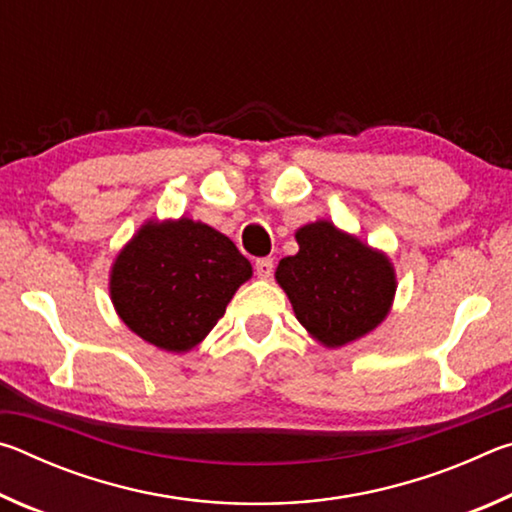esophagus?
I'll return each mask as SVG.
<instances>
[{
  "label": "esophagus",
  "instance_id": "obj_1",
  "mask_svg": "<svg viewBox=\"0 0 512 512\" xmlns=\"http://www.w3.org/2000/svg\"><path fill=\"white\" fill-rule=\"evenodd\" d=\"M255 271H257V277H262V280H268V277L273 275V259L271 257L257 259Z\"/></svg>",
  "mask_w": 512,
  "mask_h": 512
}]
</instances>
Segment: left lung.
<instances>
[{
    "label": "left lung",
    "instance_id": "8db88e82",
    "mask_svg": "<svg viewBox=\"0 0 512 512\" xmlns=\"http://www.w3.org/2000/svg\"><path fill=\"white\" fill-rule=\"evenodd\" d=\"M298 253L280 259L275 282L298 323L323 348H343L384 323L397 291L384 250L318 219L296 230Z\"/></svg>",
    "mask_w": 512,
    "mask_h": 512
}]
</instances>
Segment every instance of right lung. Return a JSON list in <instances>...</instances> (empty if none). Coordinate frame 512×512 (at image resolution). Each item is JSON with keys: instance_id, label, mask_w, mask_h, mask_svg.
I'll use <instances>...</instances> for the list:
<instances>
[{"instance_id": "obj_1", "label": "right lung", "mask_w": 512, "mask_h": 512, "mask_svg": "<svg viewBox=\"0 0 512 512\" xmlns=\"http://www.w3.org/2000/svg\"><path fill=\"white\" fill-rule=\"evenodd\" d=\"M253 266L212 225L149 219L110 266V300L133 334L164 352L194 350Z\"/></svg>"}]
</instances>
